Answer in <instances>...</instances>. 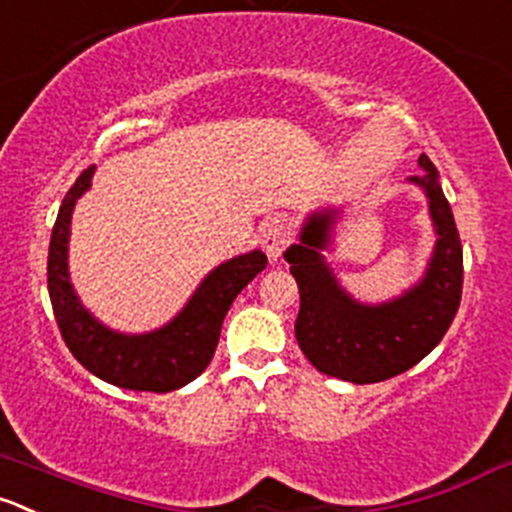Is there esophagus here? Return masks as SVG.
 <instances>
[{
    "mask_svg": "<svg viewBox=\"0 0 512 512\" xmlns=\"http://www.w3.org/2000/svg\"><path fill=\"white\" fill-rule=\"evenodd\" d=\"M292 242V227L280 217H272L265 227H262V247H265L267 257L277 260L285 252V247Z\"/></svg>",
    "mask_w": 512,
    "mask_h": 512,
    "instance_id": "obj_1",
    "label": "esophagus"
}]
</instances>
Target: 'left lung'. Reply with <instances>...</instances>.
<instances>
[{
    "instance_id": "1",
    "label": "left lung",
    "mask_w": 512,
    "mask_h": 512,
    "mask_svg": "<svg viewBox=\"0 0 512 512\" xmlns=\"http://www.w3.org/2000/svg\"><path fill=\"white\" fill-rule=\"evenodd\" d=\"M418 162L425 172L413 182L428 195L438 245L423 282L403 297L367 307L337 287L320 255L330 242L332 210L312 215L302 227L300 245L285 252L300 287L295 337L307 360L325 375L355 385L390 380L418 365L453 325L463 295V245L438 170L428 155Z\"/></svg>"
}]
</instances>
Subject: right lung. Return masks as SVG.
Segmentation results:
<instances>
[{"label": "right lung", "mask_w": 512, "mask_h": 512, "mask_svg": "<svg viewBox=\"0 0 512 512\" xmlns=\"http://www.w3.org/2000/svg\"><path fill=\"white\" fill-rule=\"evenodd\" d=\"M92 175L94 167H87L69 187L49 240L47 287L59 332L69 352L104 382L124 390L170 393L195 380L210 365L227 310L242 287L265 270L267 257L255 250L212 270L185 310L160 330L147 335L107 330L79 305L67 275L69 222L74 202L84 195Z\"/></svg>", "instance_id": "right-lung-1"}]
</instances>
